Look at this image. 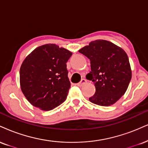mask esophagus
Returning a JSON list of instances; mask_svg holds the SVG:
<instances>
[{
	"instance_id": "34e87169",
	"label": "esophagus",
	"mask_w": 148,
	"mask_h": 148,
	"mask_svg": "<svg viewBox=\"0 0 148 148\" xmlns=\"http://www.w3.org/2000/svg\"><path fill=\"white\" fill-rule=\"evenodd\" d=\"M86 82H87L86 80H85V79H81V82H80V83H77V85H78V86H82V85L85 84V83H86Z\"/></svg>"
}]
</instances>
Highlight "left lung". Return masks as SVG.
Segmentation results:
<instances>
[{
	"mask_svg": "<svg viewBox=\"0 0 148 148\" xmlns=\"http://www.w3.org/2000/svg\"><path fill=\"white\" fill-rule=\"evenodd\" d=\"M79 51L91 63V72L86 78L94 83L96 92L89 100L101 106L114 104L125 94L132 79L125 51L105 40L92 41Z\"/></svg>",
	"mask_w": 148,
	"mask_h": 148,
	"instance_id": "1",
	"label": "left lung"
}]
</instances>
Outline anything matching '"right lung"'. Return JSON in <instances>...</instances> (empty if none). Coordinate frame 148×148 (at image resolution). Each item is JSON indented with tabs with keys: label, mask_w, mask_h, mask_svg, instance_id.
I'll return each mask as SVG.
<instances>
[{
	"label": "right lung",
	"mask_w": 148,
	"mask_h": 148,
	"mask_svg": "<svg viewBox=\"0 0 148 148\" xmlns=\"http://www.w3.org/2000/svg\"><path fill=\"white\" fill-rule=\"evenodd\" d=\"M72 55L65 48L46 44L26 57L20 69V84L32 106L47 111L65 101L71 85L66 63Z\"/></svg>",
	"instance_id": "add662e5"
}]
</instances>
